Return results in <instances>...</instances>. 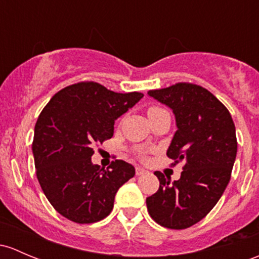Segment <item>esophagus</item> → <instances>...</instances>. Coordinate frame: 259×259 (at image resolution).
Listing matches in <instances>:
<instances>
[{
	"label": "esophagus",
	"mask_w": 259,
	"mask_h": 259,
	"mask_svg": "<svg viewBox=\"0 0 259 259\" xmlns=\"http://www.w3.org/2000/svg\"><path fill=\"white\" fill-rule=\"evenodd\" d=\"M146 171L144 170L143 167H140V166H138L137 168H135V174H137V176H140V175H144V174H145Z\"/></svg>",
	"instance_id": "1"
}]
</instances>
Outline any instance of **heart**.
Returning a JSON list of instances; mask_svg holds the SVG:
<instances>
[{
	"label": "heart",
	"instance_id": "obj_1",
	"mask_svg": "<svg viewBox=\"0 0 259 259\" xmlns=\"http://www.w3.org/2000/svg\"><path fill=\"white\" fill-rule=\"evenodd\" d=\"M162 110H164V109H161L159 107H150L148 110V114H149V116H150V115H154V114L159 113V111H162Z\"/></svg>",
	"mask_w": 259,
	"mask_h": 259
}]
</instances>
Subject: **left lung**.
Segmentation results:
<instances>
[{"label": "left lung", "mask_w": 259, "mask_h": 259, "mask_svg": "<svg viewBox=\"0 0 259 259\" xmlns=\"http://www.w3.org/2000/svg\"><path fill=\"white\" fill-rule=\"evenodd\" d=\"M148 94L172 109L178 130L166 155L172 165L185 164L172 184L155 171L160 186L146 206L160 226L185 230L207 216L230 182L237 154L235 122L228 109L197 84L181 81Z\"/></svg>", "instance_id": "obj_1"}]
</instances>
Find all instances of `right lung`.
Returning a JSON list of instances; mask_svg holds the SVG:
<instances>
[{
  "instance_id": "1",
  "label": "right lung",
  "mask_w": 259,
  "mask_h": 259,
  "mask_svg": "<svg viewBox=\"0 0 259 259\" xmlns=\"http://www.w3.org/2000/svg\"><path fill=\"white\" fill-rule=\"evenodd\" d=\"M143 97L79 81L54 94L40 111L32 143L36 175L51 205L69 221L105 219L119 187L135 175L134 166L122 160L104 168L91 157L94 144L113 137L116 119Z\"/></svg>"
}]
</instances>
